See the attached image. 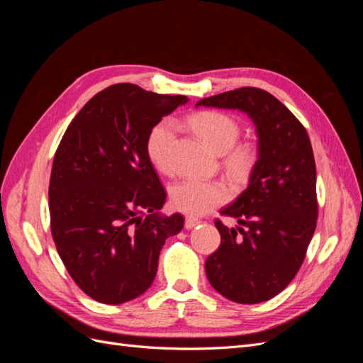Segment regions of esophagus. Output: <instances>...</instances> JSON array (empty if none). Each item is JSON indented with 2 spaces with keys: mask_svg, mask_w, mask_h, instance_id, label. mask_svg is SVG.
I'll return each instance as SVG.
<instances>
[{
  "mask_svg": "<svg viewBox=\"0 0 363 363\" xmlns=\"http://www.w3.org/2000/svg\"><path fill=\"white\" fill-rule=\"evenodd\" d=\"M199 224H200V219H196L194 216H188V218H186V221H184V228L186 230H191V228H194L195 225H199Z\"/></svg>",
  "mask_w": 363,
  "mask_h": 363,
  "instance_id": "1",
  "label": "esophagus"
}]
</instances>
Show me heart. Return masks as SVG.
Instances as JSON below:
<instances>
[{"label": "heart", "instance_id": "1", "mask_svg": "<svg viewBox=\"0 0 363 363\" xmlns=\"http://www.w3.org/2000/svg\"><path fill=\"white\" fill-rule=\"evenodd\" d=\"M194 131L216 155H225V167L233 177L242 179L251 172L256 162V152L248 145L235 147L240 135L236 121L221 112H201L191 119ZM175 140V125L171 121H162L152 127L147 139V155L155 167L168 172ZM228 199L227 186L221 182L188 179L172 186L171 203L174 208L188 215L200 216L213 211Z\"/></svg>", "mask_w": 363, "mask_h": 363}]
</instances>
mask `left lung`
Here are the masks:
<instances>
[{
    "label": "left lung",
    "instance_id": "8db88e82",
    "mask_svg": "<svg viewBox=\"0 0 363 363\" xmlns=\"http://www.w3.org/2000/svg\"><path fill=\"white\" fill-rule=\"evenodd\" d=\"M199 106L247 113L259 138L247 189L221 211L239 225L228 228L215 221L221 245L207 257L206 276L235 303L268 301L298 272L316 227L311 139L286 106L257 87L203 98Z\"/></svg>",
    "mask_w": 363,
    "mask_h": 363
}]
</instances>
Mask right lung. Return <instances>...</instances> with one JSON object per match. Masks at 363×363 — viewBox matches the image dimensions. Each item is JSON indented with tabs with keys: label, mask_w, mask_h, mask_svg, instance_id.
Segmentation results:
<instances>
[{
	"label": "right lung",
	"mask_w": 363,
	"mask_h": 363,
	"mask_svg": "<svg viewBox=\"0 0 363 363\" xmlns=\"http://www.w3.org/2000/svg\"><path fill=\"white\" fill-rule=\"evenodd\" d=\"M188 103L130 83L106 87L77 113L50 177L51 235L69 276L86 295L123 304L156 277L164 240L182 232L180 213L163 216L167 192L147 155L163 116Z\"/></svg>",
	"instance_id": "right-lung-1"
}]
</instances>
